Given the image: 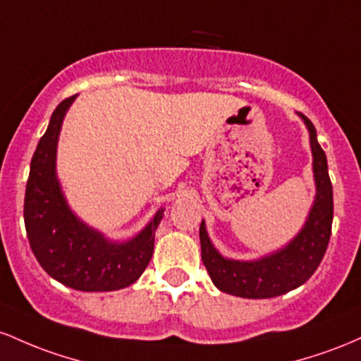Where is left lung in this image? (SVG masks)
I'll return each mask as SVG.
<instances>
[{
  "label": "left lung",
  "instance_id": "1",
  "mask_svg": "<svg viewBox=\"0 0 361 361\" xmlns=\"http://www.w3.org/2000/svg\"><path fill=\"white\" fill-rule=\"evenodd\" d=\"M310 135L314 157L315 201L300 233L276 252L257 261H233L214 249L204 221H201V257L218 290L242 298H271L298 288L321 264L333 226V184L327 172L326 153L317 141L314 124L300 114Z\"/></svg>",
  "mask_w": 361,
  "mask_h": 361
}]
</instances>
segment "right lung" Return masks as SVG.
I'll return each mask as SVG.
<instances>
[{
    "mask_svg": "<svg viewBox=\"0 0 361 361\" xmlns=\"http://www.w3.org/2000/svg\"><path fill=\"white\" fill-rule=\"evenodd\" d=\"M76 95L63 100L52 112L30 161L23 220L28 244L49 276L80 291H114L133 285L153 256L155 230L164 218L153 220L128 242L107 240L71 212L56 177V148L64 114Z\"/></svg>",
    "mask_w": 361,
    "mask_h": 361,
    "instance_id": "1",
    "label": "right lung"
}]
</instances>
